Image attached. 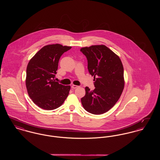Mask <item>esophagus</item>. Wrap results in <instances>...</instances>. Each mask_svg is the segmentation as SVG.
<instances>
[{"label": "esophagus", "mask_w": 160, "mask_h": 160, "mask_svg": "<svg viewBox=\"0 0 160 160\" xmlns=\"http://www.w3.org/2000/svg\"><path fill=\"white\" fill-rule=\"evenodd\" d=\"M77 88H78V86H77V85L72 84V85L71 86V88H72V89H76Z\"/></svg>", "instance_id": "34e87169"}]
</instances>
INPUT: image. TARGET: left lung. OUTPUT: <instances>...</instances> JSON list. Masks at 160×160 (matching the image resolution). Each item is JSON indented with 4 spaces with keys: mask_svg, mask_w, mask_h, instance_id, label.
I'll list each match as a JSON object with an SVG mask.
<instances>
[{
    "mask_svg": "<svg viewBox=\"0 0 160 160\" xmlns=\"http://www.w3.org/2000/svg\"><path fill=\"white\" fill-rule=\"evenodd\" d=\"M88 60V69L94 76L95 89L85 88L81 101L84 108L93 114L104 113L114 106L124 88L123 67L118 56L104 45L80 49Z\"/></svg>",
    "mask_w": 160,
    "mask_h": 160,
    "instance_id": "left-lung-1",
    "label": "left lung"
}]
</instances>
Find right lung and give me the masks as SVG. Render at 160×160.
<instances>
[{
    "mask_svg": "<svg viewBox=\"0 0 160 160\" xmlns=\"http://www.w3.org/2000/svg\"><path fill=\"white\" fill-rule=\"evenodd\" d=\"M71 47L56 44L39 50L28 63L26 85L33 102L40 108L52 110L58 108L67 98L70 86H64L54 78L61 56Z\"/></svg>",
    "mask_w": 160,
    "mask_h": 160,
    "instance_id": "right-lung-1",
    "label": "right lung"
}]
</instances>
